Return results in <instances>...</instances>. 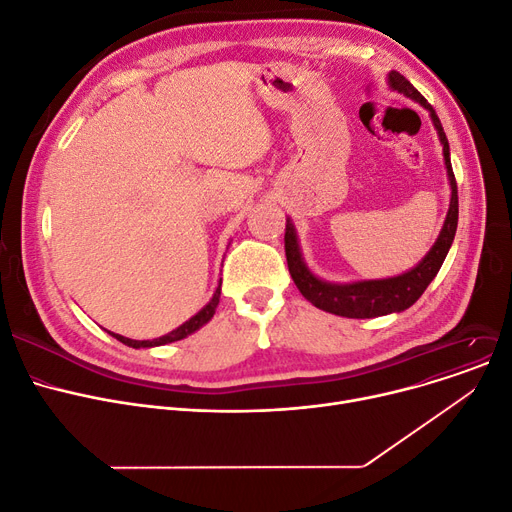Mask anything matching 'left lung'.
Returning a JSON list of instances; mask_svg holds the SVG:
<instances>
[{
  "instance_id": "1",
  "label": "left lung",
  "mask_w": 512,
  "mask_h": 512,
  "mask_svg": "<svg viewBox=\"0 0 512 512\" xmlns=\"http://www.w3.org/2000/svg\"><path fill=\"white\" fill-rule=\"evenodd\" d=\"M388 84L393 90H399L405 97L417 101L422 107L430 111L432 124L438 132V138L442 142V155L446 165V175L450 184V206L446 213V221L442 225V231L436 239V244L430 248V252L424 256V260L417 266H413L407 273L390 279H378V281H355V283H328L318 279L310 273V268L304 262L302 250H299L297 233L287 219L285 225V256L287 266L293 283L297 285L299 293H302L308 302L324 312L345 316V318H376L393 312H403L409 306H413L426 287L434 281L438 270L453 246V239L457 233V221H459V196H457V182L453 165H450V150L448 140L442 130L440 119L434 111V107L417 93V88L399 72L388 74Z\"/></svg>"
}]
</instances>
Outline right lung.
<instances>
[{
    "mask_svg": "<svg viewBox=\"0 0 512 512\" xmlns=\"http://www.w3.org/2000/svg\"><path fill=\"white\" fill-rule=\"evenodd\" d=\"M219 297H221V281H219V287H217V291H215V295L210 297V302L198 312V314H194L190 320H186L182 326H177L175 330H171V333H167V335H163V337H159V339H153V341H134V339H128V337H122V335H115V333H107L111 335V337H115L117 341H122L124 345H128V347H134V349H140V347H159V345H167V343H173V341H182V339H186L188 335H192V333H196L198 328H202L210 318L215 316V310H217V306H219Z\"/></svg>",
    "mask_w": 512,
    "mask_h": 512,
    "instance_id": "1",
    "label": "right lung"
}]
</instances>
